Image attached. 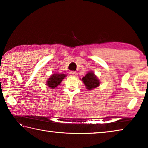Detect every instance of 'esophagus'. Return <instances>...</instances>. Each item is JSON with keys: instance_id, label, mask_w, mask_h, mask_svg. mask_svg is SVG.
<instances>
[{"instance_id": "obj_1", "label": "esophagus", "mask_w": 148, "mask_h": 148, "mask_svg": "<svg viewBox=\"0 0 148 148\" xmlns=\"http://www.w3.org/2000/svg\"><path fill=\"white\" fill-rule=\"evenodd\" d=\"M70 76H77V73L74 71H71L70 72Z\"/></svg>"}]
</instances>
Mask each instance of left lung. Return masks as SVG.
Listing matches in <instances>:
<instances>
[{"label": "left lung", "instance_id": "8db88e82", "mask_svg": "<svg viewBox=\"0 0 148 148\" xmlns=\"http://www.w3.org/2000/svg\"><path fill=\"white\" fill-rule=\"evenodd\" d=\"M80 79L82 80V82L86 86V89L88 90L94 89L96 87H99L100 86V83H101L99 79L92 71L87 72V74L85 75L82 77V79L80 78Z\"/></svg>", "mask_w": 148, "mask_h": 148}]
</instances>
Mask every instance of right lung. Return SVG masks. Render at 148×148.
<instances>
[{"label": "right lung", "instance_id": "add662e5", "mask_svg": "<svg viewBox=\"0 0 148 148\" xmlns=\"http://www.w3.org/2000/svg\"><path fill=\"white\" fill-rule=\"evenodd\" d=\"M66 77V75L65 74H53L47 79L46 86L51 89L56 88L59 85L61 84L62 79Z\"/></svg>", "mask_w": 148, "mask_h": 148}]
</instances>
